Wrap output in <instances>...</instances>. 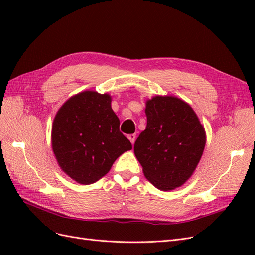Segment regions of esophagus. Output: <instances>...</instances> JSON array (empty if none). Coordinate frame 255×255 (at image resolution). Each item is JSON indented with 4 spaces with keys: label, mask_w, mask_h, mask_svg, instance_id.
Segmentation results:
<instances>
[{
    "label": "esophagus",
    "mask_w": 255,
    "mask_h": 255,
    "mask_svg": "<svg viewBox=\"0 0 255 255\" xmlns=\"http://www.w3.org/2000/svg\"><path fill=\"white\" fill-rule=\"evenodd\" d=\"M128 138L129 139V141L132 142V144H134L135 139H136V135L135 134H129V135H128Z\"/></svg>",
    "instance_id": "1"
}]
</instances>
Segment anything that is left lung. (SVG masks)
<instances>
[{"label":"left lung","mask_w":255,"mask_h":255,"mask_svg":"<svg viewBox=\"0 0 255 255\" xmlns=\"http://www.w3.org/2000/svg\"><path fill=\"white\" fill-rule=\"evenodd\" d=\"M146 128L134 144L144 176L168 191L194 173L205 146V130L190 105L176 97L156 96L145 103Z\"/></svg>","instance_id":"1"}]
</instances>
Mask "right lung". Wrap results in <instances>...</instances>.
<instances>
[{
	"label": "right lung",
	"mask_w": 255,
	"mask_h": 255,
	"mask_svg": "<svg viewBox=\"0 0 255 255\" xmlns=\"http://www.w3.org/2000/svg\"><path fill=\"white\" fill-rule=\"evenodd\" d=\"M110 95L83 91L60 107L53 121L52 148L59 167L80 184L97 182L132 149L119 130Z\"/></svg>",
	"instance_id": "1"
}]
</instances>
